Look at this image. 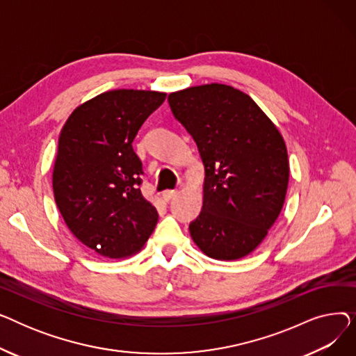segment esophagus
Returning <instances> with one entry per match:
<instances>
[{"instance_id": "obj_1", "label": "esophagus", "mask_w": 356, "mask_h": 356, "mask_svg": "<svg viewBox=\"0 0 356 356\" xmlns=\"http://www.w3.org/2000/svg\"><path fill=\"white\" fill-rule=\"evenodd\" d=\"M176 195H177V192H176V191H164L161 196H163L164 202H168V200H172Z\"/></svg>"}]
</instances>
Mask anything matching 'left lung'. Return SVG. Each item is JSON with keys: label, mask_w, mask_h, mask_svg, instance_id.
<instances>
[{"label": "left lung", "mask_w": 356, "mask_h": 356, "mask_svg": "<svg viewBox=\"0 0 356 356\" xmlns=\"http://www.w3.org/2000/svg\"><path fill=\"white\" fill-rule=\"evenodd\" d=\"M167 99L204 165L203 207L189 225L192 239L215 259L248 255L284 204L290 168L282 134L251 97L228 85L192 86Z\"/></svg>", "instance_id": "obj_1"}]
</instances>
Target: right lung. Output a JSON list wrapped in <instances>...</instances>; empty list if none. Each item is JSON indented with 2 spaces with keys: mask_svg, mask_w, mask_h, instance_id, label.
Instances as JSON below:
<instances>
[{
  "mask_svg": "<svg viewBox=\"0 0 356 356\" xmlns=\"http://www.w3.org/2000/svg\"><path fill=\"white\" fill-rule=\"evenodd\" d=\"M165 93L117 89L74 109L62 128L53 168L56 204L70 232L106 258L138 252L159 213L144 199L133 141Z\"/></svg>",
  "mask_w": 356,
  "mask_h": 356,
  "instance_id": "add662e5",
  "label": "right lung"
}]
</instances>
